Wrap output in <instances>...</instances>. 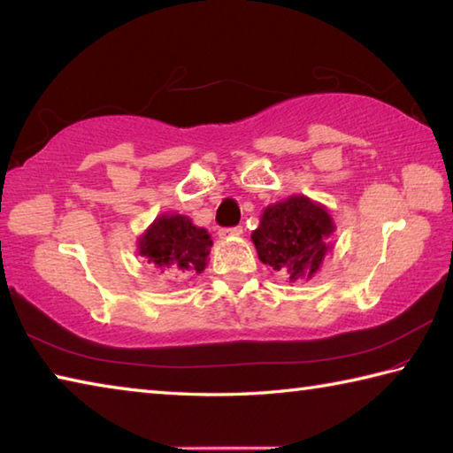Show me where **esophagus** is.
I'll list each match as a JSON object with an SVG mask.
<instances>
[{
    "instance_id": "esophagus-1",
    "label": "esophagus",
    "mask_w": 453,
    "mask_h": 453,
    "mask_svg": "<svg viewBox=\"0 0 453 453\" xmlns=\"http://www.w3.org/2000/svg\"><path fill=\"white\" fill-rule=\"evenodd\" d=\"M219 237H232V235H242L243 227L242 226H234V227H221L219 229Z\"/></svg>"
}]
</instances>
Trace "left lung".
<instances>
[{
	"instance_id": "8db88e82",
	"label": "left lung",
	"mask_w": 453,
	"mask_h": 453,
	"mask_svg": "<svg viewBox=\"0 0 453 453\" xmlns=\"http://www.w3.org/2000/svg\"><path fill=\"white\" fill-rule=\"evenodd\" d=\"M331 234V216L305 196H293L263 211L251 240L265 265L295 281L319 269Z\"/></svg>"
}]
</instances>
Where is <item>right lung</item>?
<instances>
[{"instance_id":"right-lung-1","label":"right lung","mask_w":453,"mask_h":453,"mask_svg":"<svg viewBox=\"0 0 453 453\" xmlns=\"http://www.w3.org/2000/svg\"><path fill=\"white\" fill-rule=\"evenodd\" d=\"M141 255L162 273L190 275L202 273L211 240L205 229L196 227L190 218L162 216L141 237Z\"/></svg>"}]
</instances>
